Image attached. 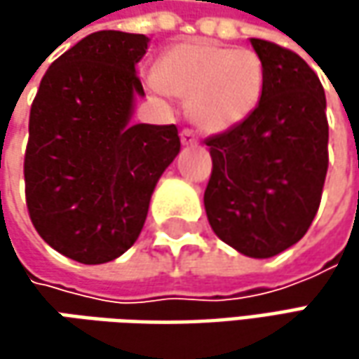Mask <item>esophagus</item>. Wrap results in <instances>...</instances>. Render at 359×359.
I'll use <instances>...</instances> for the list:
<instances>
[{"mask_svg": "<svg viewBox=\"0 0 359 359\" xmlns=\"http://www.w3.org/2000/svg\"><path fill=\"white\" fill-rule=\"evenodd\" d=\"M180 137H182V144L184 145H198V135L191 130H184L180 133Z\"/></svg>", "mask_w": 359, "mask_h": 359, "instance_id": "34e87169", "label": "esophagus"}]
</instances>
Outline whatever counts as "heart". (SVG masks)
Returning a JSON list of instances; mask_svg holds the SVG:
<instances>
[{
	"label": "heart",
	"mask_w": 359,
	"mask_h": 359,
	"mask_svg": "<svg viewBox=\"0 0 359 359\" xmlns=\"http://www.w3.org/2000/svg\"><path fill=\"white\" fill-rule=\"evenodd\" d=\"M145 83L159 97H186L187 116L201 131L224 133L259 105L266 69L252 49L191 39L165 49Z\"/></svg>",
	"instance_id": "heart-1"
}]
</instances>
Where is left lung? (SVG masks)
<instances>
[{
  "label": "left lung",
  "mask_w": 359,
  "mask_h": 359,
  "mask_svg": "<svg viewBox=\"0 0 359 359\" xmlns=\"http://www.w3.org/2000/svg\"><path fill=\"white\" fill-rule=\"evenodd\" d=\"M266 88L241 126L208 137L212 175L203 205L215 236L240 254L271 257L306 236L327 173L320 77L292 49L250 39Z\"/></svg>",
  "instance_id": "left-lung-1"
}]
</instances>
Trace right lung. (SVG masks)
Returning <instances> with one entry per match:
<instances>
[{
    "label": "right lung",
    "instance_id": "1",
    "mask_svg": "<svg viewBox=\"0 0 359 359\" xmlns=\"http://www.w3.org/2000/svg\"><path fill=\"white\" fill-rule=\"evenodd\" d=\"M147 37L95 32L49 65L29 111L25 203L37 233L79 264L128 252L180 154L175 126L135 123Z\"/></svg>",
    "mask_w": 359,
    "mask_h": 359
}]
</instances>
